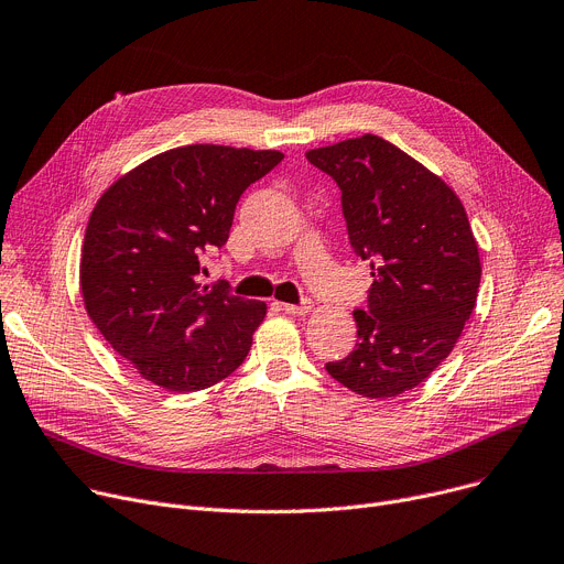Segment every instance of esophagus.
Here are the masks:
<instances>
[{
	"mask_svg": "<svg viewBox=\"0 0 564 564\" xmlns=\"http://www.w3.org/2000/svg\"><path fill=\"white\" fill-rule=\"evenodd\" d=\"M313 308L311 299H304L302 304H281V311H285L288 315H308Z\"/></svg>",
	"mask_w": 564,
	"mask_h": 564,
	"instance_id": "1",
	"label": "esophagus"
}]
</instances>
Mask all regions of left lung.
<instances>
[{
    "mask_svg": "<svg viewBox=\"0 0 564 564\" xmlns=\"http://www.w3.org/2000/svg\"><path fill=\"white\" fill-rule=\"evenodd\" d=\"M306 159L340 187L349 242L373 276L354 311L356 349L324 367L356 394H403L452 354L474 311L480 260L467 213L442 178L379 135Z\"/></svg>",
    "mask_w": 564,
    "mask_h": 564,
    "instance_id": "8db88e82",
    "label": "left lung"
}]
</instances>
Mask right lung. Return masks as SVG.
I'll return each instance as SVG.
<instances>
[{
  "label": "right lung",
  "mask_w": 564,
  "mask_h": 564,
  "mask_svg": "<svg viewBox=\"0 0 564 564\" xmlns=\"http://www.w3.org/2000/svg\"><path fill=\"white\" fill-rule=\"evenodd\" d=\"M281 152L187 144L149 159L97 202L82 256L86 311L142 379L172 392L215 386L236 371L265 317L229 281L204 283L229 240L236 206Z\"/></svg>",
  "instance_id": "right-lung-1"
}]
</instances>
